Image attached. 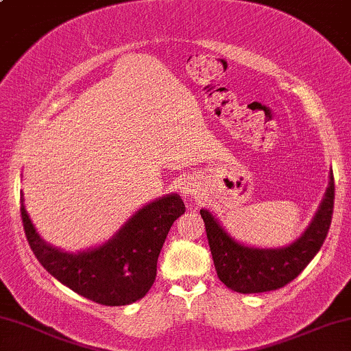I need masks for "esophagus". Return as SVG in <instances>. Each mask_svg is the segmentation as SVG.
Returning a JSON list of instances; mask_svg holds the SVG:
<instances>
[{
    "instance_id": "1",
    "label": "esophagus",
    "mask_w": 351,
    "mask_h": 351,
    "mask_svg": "<svg viewBox=\"0 0 351 351\" xmlns=\"http://www.w3.org/2000/svg\"><path fill=\"white\" fill-rule=\"evenodd\" d=\"M180 189H181V193H183V196H196V193H197L196 184H194L191 180L183 181V184H181Z\"/></svg>"
}]
</instances>
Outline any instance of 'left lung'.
<instances>
[{
	"label": "left lung",
	"instance_id": "obj_1",
	"mask_svg": "<svg viewBox=\"0 0 351 351\" xmlns=\"http://www.w3.org/2000/svg\"><path fill=\"white\" fill-rule=\"evenodd\" d=\"M335 184L333 173L317 213L296 242L281 248H253L239 243L208 209H201L217 276L227 288L242 294L280 289L302 271L322 247L330 229Z\"/></svg>",
	"mask_w": 351,
	"mask_h": 351
}]
</instances>
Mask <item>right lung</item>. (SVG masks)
I'll return each mask as SVG.
<instances>
[{
	"instance_id": "right-lung-1",
	"label": "right lung",
	"mask_w": 351,
	"mask_h": 351,
	"mask_svg": "<svg viewBox=\"0 0 351 351\" xmlns=\"http://www.w3.org/2000/svg\"><path fill=\"white\" fill-rule=\"evenodd\" d=\"M184 210L178 194H167L138 209L108 242L69 253L40 239L21 194L24 232L39 263L66 288L103 306H128L149 293L165 239Z\"/></svg>"
}]
</instances>
